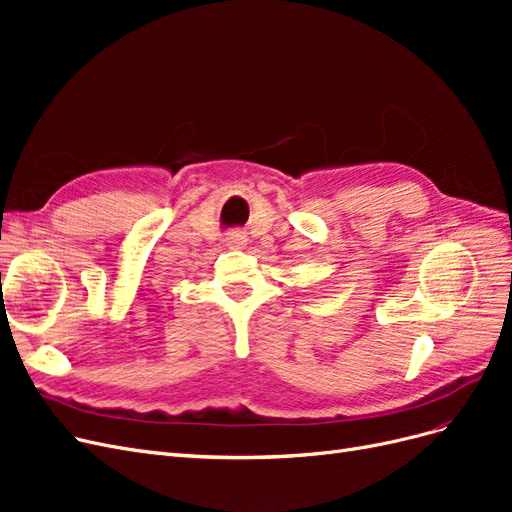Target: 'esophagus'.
Instances as JSON below:
<instances>
[{"label":"esophagus","instance_id":"1","mask_svg":"<svg viewBox=\"0 0 512 512\" xmlns=\"http://www.w3.org/2000/svg\"><path fill=\"white\" fill-rule=\"evenodd\" d=\"M245 243H247V237H245V232L239 230V228L230 230L228 235H226V245L228 247H243Z\"/></svg>","mask_w":512,"mask_h":512}]
</instances>
